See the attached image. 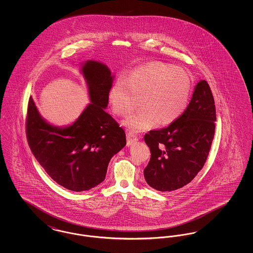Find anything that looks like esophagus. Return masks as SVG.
Instances as JSON below:
<instances>
[{
    "label": "esophagus",
    "instance_id": "esophagus-1",
    "mask_svg": "<svg viewBox=\"0 0 253 253\" xmlns=\"http://www.w3.org/2000/svg\"><path fill=\"white\" fill-rule=\"evenodd\" d=\"M126 137H127V142H128V145H131L133 142H135V141H137L138 140V138H137V136L133 133L132 132H127V134H126Z\"/></svg>",
    "mask_w": 253,
    "mask_h": 253
}]
</instances>
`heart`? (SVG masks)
<instances>
[{
	"mask_svg": "<svg viewBox=\"0 0 253 253\" xmlns=\"http://www.w3.org/2000/svg\"><path fill=\"white\" fill-rule=\"evenodd\" d=\"M192 81L183 68L150 62L132 69L112 85L109 102L115 115L128 116L140 99L141 108L124 121L132 132H142L177 121L188 107Z\"/></svg>",
	"mask_w": 253,
	"mask_h": 253,
	"instance_id": "b5f03b06",
	"label": "heart"
}]
</instances>
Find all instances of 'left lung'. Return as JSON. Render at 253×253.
<instances>
[{"label":"left lung","instance_id":"8db88e82","mask_svg":"<svg viewBox=\"0 0 253 253\" xmlns=\"http://www.w3.org/2000/svg\"><path fill=\"white\" fill-rule=\"evenodd\" d=\"M216 110L206 81L177 121L144 135L151 158L144 169L146 182L159 192H171L189 184L203 168L214 137Z\"/></svg>","mask_w":253,"mask_h":253}]
</instances>
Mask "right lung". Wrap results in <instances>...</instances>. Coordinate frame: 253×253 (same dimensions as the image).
Segmentation results:
<instances>
[{"label": "right lung", "instance_id": "right-lung-1", "mask_svg": "<svg viewBox=\"0 0 253 253\" xmlns=\"http://www.w3.org/2000/svg\"><path fill=\"white\" fill-rule=\"evenodd\" d=\"M82 69L91 103L72 125L60 128L47 123L32 97L25 123L28 145L40 165L73 192L88 191L104 180L111 158L126 145L124 130L105 112L111 71L95 60H87Z\"/></svg>", "mask_w": 253, "mask_h": 253}]
</instances>
